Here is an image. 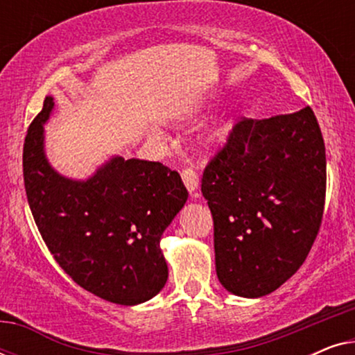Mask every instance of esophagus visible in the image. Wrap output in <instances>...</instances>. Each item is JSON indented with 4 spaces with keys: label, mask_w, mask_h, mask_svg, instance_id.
<instances>
[{
    "label": "esophagus",
    "mask_w": 355,
    "mask_h": 355,
    "mask_svg": "<svg viewBox=\"0 0 355 355\" xmlns=\"http://www.w3.org/2000/svg\"><path fill=\"white\" fill-rule=\"evenodd\" d=\"M182 181H184V184H186L189 192H191V193L197 192L198 184H200V182H198V176H197L196 169H192V168L184 169V171H182Z\"/></svg>",
    "instance_id": "34e87169"
}]
</instances>
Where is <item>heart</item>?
<instances>
[{
    "mask_svg": "<svg viewBox=\"0 0 355 355\" xmlns=\"http://www.w3.org/2000/svg\"><path fill=\"white\" fill-rule=\"evenodd\" d=\"M236 114L227 113L213 121L200 135V145L205 150H218L231 139L236 129Z\"/></svg>",
    "mask_w": 355,
    "mask_h": 355,
    "instance_id": "1",
    "label": "heart"
}]
</instances>
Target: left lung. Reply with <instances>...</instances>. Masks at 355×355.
I'll return each mask as SVG.
<instances>
[{
    "label": "left lung",
    "mask_w": 355,
    "mask_h": 355,
    "mask_svg": "<svg viewBox=\"0 0 355 355\" xmlns=\"http://www.w3.org/2000/svg\"><path fill=\"white\" fill-rule=\"evenodd\" d=\"M324 191V142L310 106L237 123L202 178L223 288L257 299L286 283L318 234Z\"/></svg>",
    "instance_id": "8db88e82"
}]
</instances>
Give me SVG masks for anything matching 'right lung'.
<instances>
[{"label":"right lung","mask_w":355,"mask_h":355,"mask_svg":"<svg viewBox=\"0 0 355 355\" xmlns=\"http://www.w3.org/2000/svg\"><path fill=\"white\" fill-rule=\"evenodd\" d=\"M53 110L46 96L24 144V182L38 231L80 288L119 305L147 302L168 281L159 241L187 189L162 163L118 155L87 179L62 176L45 152Z\"/></svg>","instance_id":"add662e5"}]
</instances>
